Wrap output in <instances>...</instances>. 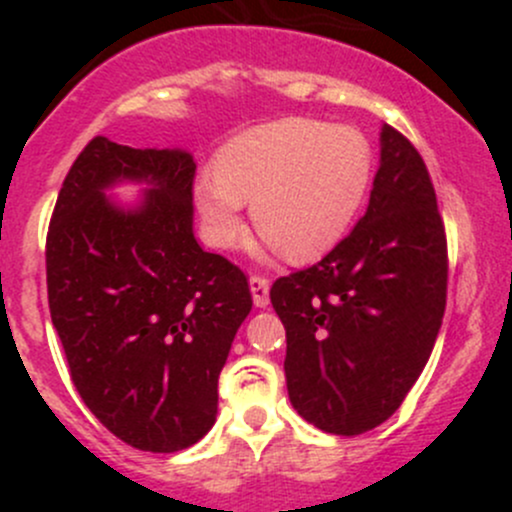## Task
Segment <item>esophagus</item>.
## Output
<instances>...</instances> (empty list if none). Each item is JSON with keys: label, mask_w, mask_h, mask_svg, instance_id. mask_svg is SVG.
Instances as JSON below:
<instances>
[{"label": "esophagus", "mask_w": 512, "mask_h": 512, "mask_svg": "<svg viewBox=\"0 0 512 512\" xmlns=\"http://www.w3.org/2000/svg\"><path fill=\"white\" fill-rule=\"evenodd\" d=\"M250 289H252V302H255V307H267V304H270V280H267V277L252 275Z\"/></svg>", "instance_id": "esophagus-1"}]
</instances>
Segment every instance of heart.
<instances>
[{
	"instance_id": "b5f03b06",
	"label": "heart",
	"mask_w": 512,
	"mask_h": 512,
	"mask_svg": "<svg viewBox=\"0 0 512 512\" xmlns=\"http://www.w3.org/2000/svg\"><path fill=\"white\" fill-rule=\"evenodd\" d=\"M371 175L374 153L356 128L285 118L232 138L215 173L195 180V205L215 247L240 240L242 203H252L260 235L289 260L307 262L342 240Z\"/></svg>"
}]
</instances>
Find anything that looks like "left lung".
<instances>
[{"mask_svg": "<svg viewBox=\"0 0 512 512\" xmlns=\"http://www.w3.org/2000/svg\"><path fill=\"white\" fill-rule=\"evenodd\" d=\"M446 287V227L431 175L414 143L384 126L364 218L317 265L270 289L297 414L337 436L384 423L433 352Z\"/></svg>", "mask_w": 512, "mask_h": 512, "instance_id": "left-lung-1", "label": "left lung"}]
</instances>
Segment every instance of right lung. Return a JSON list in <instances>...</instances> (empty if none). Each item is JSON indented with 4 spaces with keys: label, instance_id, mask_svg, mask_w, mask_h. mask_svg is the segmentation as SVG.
I'll use <instances>...</instances> for the list:
<instances>
[{
    "label": "right lung",
    "instance_id": "right-lung-1",
    "mask_svg": "<svg viewBox=\"0 0 512 512\" xmlns=\"http://www.w3.org/2000/svg\"><path fill=\"white\" fill-rule=\"evenodd\" d=\"M152 185L136 211L102 190ZM195 160L96 136L66 173L46 232L49 312L76 391L138 451L198 443L218 414V376L252 309L245 272L193 235Z\"/></svg>",
    "mask_w": 512,
    "mask_h": 512
}]
</instances>
